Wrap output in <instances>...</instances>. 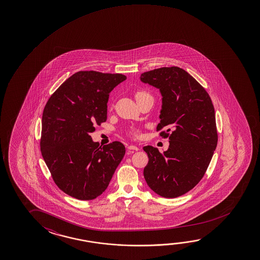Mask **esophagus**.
<instances>
[{
  "label": "esophagus",
  "mask_w": 260,
  "mask_h": 260,
  "mask_svg": "<svg viewBox=\"0 0 260 260\" xmlns=\"http://www.w3.org/2000/svg\"><path fill=\"white\" fill-rule=\"evenodd\" d=\"M128 149H131V150H139V148L136 147V146H133V145H129L128 147Z\"/></svg>",
  "instance_id": "34e87169"
}]
</instances>
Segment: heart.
I'll use <instances>...</instances> for the list:
<instances>
[{"label": "heart", "mask_w": 260, "mask_h": 260, "mask_svg": "<svg viewBox=\"0 0 260 260\" xmlns=\"http://www.w3.org/2000/svg\"><path fill=\"white\" fill-rule=\"evenodd\" d=\"M147 95H149V94L147 93V92H145V91H138L135 94V98H136V101L138 99L141 98V97H143V96H147ZM132 134L133 136L138 137L140 135V132H139V129H137V128H132Z\"/></svg>", "instance_id": "b5f03b06"}]
</instances>
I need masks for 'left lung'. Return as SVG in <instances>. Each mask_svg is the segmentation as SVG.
<instances>
[{
    "instance_id": "8db88e82",
    "label": "left lung",
    "mask_w": 260,
    "mask_h": 260,
    "mask_svg": "<svg viewBox=\"0 0 260 260\" xmlns=\"http://www.w3.org/2000/svg\"><path fill=\"white\" fill-rule=\"evenodd\" d=\"M141 81L161 93L157 131L166 128L159 135L170 140L169 149L163 153L152 146L143 148L149 157L143 171L145 180L163 198L182 196L203 178L217 147L211 99L190 74L176 66L142 73Z\"/></svg>"
}]
</instances>
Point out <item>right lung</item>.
Wrapping results in <instances>:
<instances>
[{
    "mask_svg": "<svg viewBox=\"0 0 260 260\" xmlns=\"http://www.w3.org/2000/svg\"><path fill=\"white\" fill-rule=\"evenodd\" d=\"M126 79L119 73L78 72L45 105L41 151L56 185L69 196L90 200L102 195L123 158L121 142L102 147L89 133L106 121L110 92Z\"/></svg>",
    "mask_w": 260,
    "mask_h": 260,
    "instance_id": "add662e5",
    "label": "right lung"
}]
</instances>
